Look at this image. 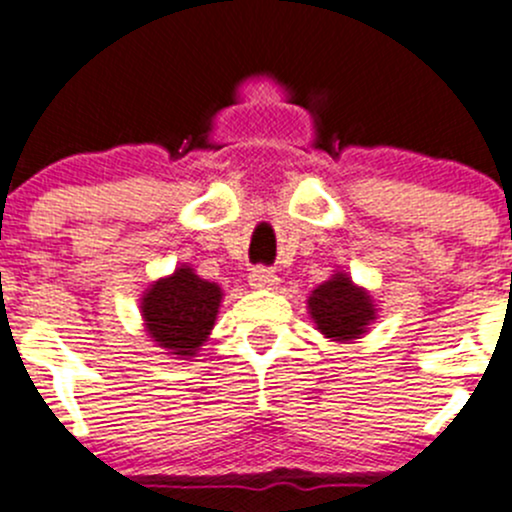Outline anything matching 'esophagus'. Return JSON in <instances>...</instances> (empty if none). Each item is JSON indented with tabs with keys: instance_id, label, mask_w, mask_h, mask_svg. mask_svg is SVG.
I'll list each match as a JSON object with an SVG mask.
<instances>
[{
	"instance_id": "1",
	"label": "esophagus",
	"mask_w": 512,
	"mask_h": 512,
	"mask_svg": "<svg viewBox=\"0 0 512 512\" xmlns=\"http://www.w3.org/2000/svg\"><path fill=\"white\" fill-rule=\"evenodd\" d=\"M276 281H278L276 273H273L268 266H254V268H251L249 283L254 288H271V286H276Z\"/></svg>"
}]
</instances>
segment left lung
<instances>
[{"label": "left lung", "instance_id": "1", "mask_svg": "<svg viewBox=\"0 0 512 512\" xmlns=\"http://www.w3.org/2000/svg\"><path fill=\"white\" fill-rule=\"evenodd\" d=\"M308 308L318 331L333 341H351L361 336L376 311L371 298L343 273H336L331 281L318 286L308 298Z\"/></svg>", "mask_w": 512, "mask_h": 512}]
</instances>
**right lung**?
<instances>
[{
  "mask_svg": "<svg viewBox=\"0 0 512 512\" xmlns=\"http://www.w3.org/2000/svg\"><path fill=\"white\" fill-rule=\"evenodd\" d=\"M219 303L221 288L184 266L149 288L141 301V316L161 348L176 356H194L214 328Z\"/></svg>",
  "mask_w": 512,
  "mask_h": 512,
  "instance_id": "1",
  "label": "right lung"
}]
</instances>
